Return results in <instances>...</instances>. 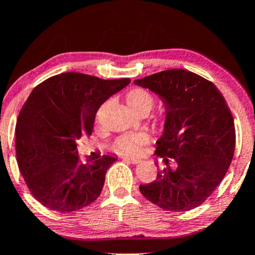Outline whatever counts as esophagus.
<instances>
[{
  "mask_svg": "<svg viewBox=\"0 0 255 255\" xmlns=\"http://www.w3.org/2000/svg\"><path fill=\"white\" fill-rule=\"evenodd\" d=\"M122 159L128 160V162L132 163V164H139V163H141V159L134 158V157H128V156H122Z\"/></svg>",
  "mask_w": 255,
  "mask_h": 255,
  "instance_id": "34e87169",
  "label": "esophagus"
}]
</instances>
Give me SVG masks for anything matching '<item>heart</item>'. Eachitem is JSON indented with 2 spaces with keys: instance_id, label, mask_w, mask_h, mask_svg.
I'll use <instances>...</instances> for the list:
<instances>
[{
  "instance_id": "obj_1",
  "label": "heart",
  "mask_w": 255,
  "mask_h": 255,
  "mask_svg": "<svg viewBox=\"0 0 255 255\" xmlns=\"http://www.w3.org/2000/svg\"><path fill=\"white\" fill-rule=\"evenodd\" d=\"M127 99H128V105H130L135 112H140V111L149 112L155 103L154 96H152L148 90L143 88H134L130 90V91L128 92ZM105 105L106 104L101 106L99 112H98V114H99ZM156 121H157V125L159 127V128L164 130L167 125L168 115L166 113H162V114L157 116V120ZM149 141H150V136L146 132L125 133V134L120 135L119 138L114 141L113 149L121 152V154L136 155L140 152L141 148L146 146Z\"/></svg>"
}]
</instances>
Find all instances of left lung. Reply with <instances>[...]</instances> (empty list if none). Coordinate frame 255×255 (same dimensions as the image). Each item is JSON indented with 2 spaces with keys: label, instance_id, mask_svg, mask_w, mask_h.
<instances>
[{
  "label": "left lung",
  "instance_id": "obj_1",
  "mask_svg": "<svg viewBox=\"0 0 255 255\" xmlns=\"http://www.w3.org/2000/svg\"><path fill=\"white\" fill-rule=\"evenodd\" d=\"M134 83L162 97L168 115L155 150L164 165L154 182L140 185L141 194L160 209L193 210L212 195L232 163V112L212 82L189 70H163Z\"/></svg>",
  "mask_w": 255,
  "mask_h": 255
}]
</instances>
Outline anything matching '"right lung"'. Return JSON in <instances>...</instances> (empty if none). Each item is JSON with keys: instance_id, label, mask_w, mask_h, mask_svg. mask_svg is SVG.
<instances>
[{"instance_id": "add662e5", "label": "right lung", "mask_w": 255, "mask_h": 255, "mask_svg": "<svg viewBox=\"0 0 255 255\" xmlns=\"http://www.w3.org/2000/svg\"><path fill=\"white\" fill-rule=\"evenodd\" d=\"M130 82L62 73L34 88L17 120L15 155L27 188L42 205L70 213L99 197L116 158L91 154L81 160L77 142L92 134L100 106Z\"/></svg>"}]
</instances>
